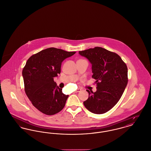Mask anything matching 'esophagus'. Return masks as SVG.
I'll list each match as a JSON object with an SVG mask.
<instances>
[{"mask_svg":"<svg viewBox=\"0 0 151 151\" xmlns=\"http://www.w3.org/2000/svg\"><path fill=\"white\" fill-rule=\"evenodd\" d=\"M81 91V89H77L75 91V92H76V93H77V92H80Z\"/></svg>","mask_w":151,"mask_h":151,"instance_id":"obj_1","label":"esophagus"}]
</instances>
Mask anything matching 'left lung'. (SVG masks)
<instances>
[{"mask_svg": "<svg viewBox=\"0 0 151 151\" xmlns=\"http://www.w3.org/2000/svg\"><path fill=\"white\" fill-rule=\"evenodd\" d=\"M92 64V78L96 80L97 90H87L88 99L83 102L86 108L95 114H104L115 106L128 83V69L122 58L115 52L101 47L79 51Z\"/></svg>", "mask_w": 151, "mask_h": 151, "instance_id": "obj_1", "label": "left lung"}]
</instances>
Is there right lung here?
I'll return each instance as SVG.
<instances>
[{
    "instance_id": "right-lung-1",
    "label": "right lung",
    "mask_w": 151,
    "mask_h": 151,
    "mask_svg": "<svg viewBox=\"0 0 151 151\" xmlns=\"http://www.w3.org/2000/svg\"><path fill=\"white\" fill-rule=\"evenodd\" d=\"M76 52L49 48L31 56L23 69L24 90L32 105L43 114L53 115L65 106L68 95L53 79L60 73L62 63Z\"/></svg>"
}]
</instances>
